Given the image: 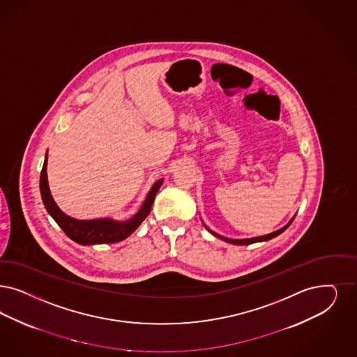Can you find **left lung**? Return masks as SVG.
I'll return each mask as SVG.
<instances>
[{"instance_id": "8db88e82", "label": "left lung", "mask_w": 357, "mask_h": 357, "mask_svg": "<svg viewBox=\"0 0 357 357\" xmlns=\"http://www.w3.org/2000/svg\"><path fill=\"white\" fill-rule=\"evenodd\" d=\"M291 222H292V220H291L290 222L286 225L284 227L279 229V230L274 231V233H270V234H267V236H262V237L250 238V239H230V238H225L222 237V236H218L217 233L211 231V230H209V229H208V230L211 231L213 236L221 238V239H224V241H226V242H230V243H234V245H250V243H255V242H262V241H268V239H271V238L277 237V236H279L280 233H283V231H284V230H286V229L290 226Z\"/></svg>"}]
</instances>
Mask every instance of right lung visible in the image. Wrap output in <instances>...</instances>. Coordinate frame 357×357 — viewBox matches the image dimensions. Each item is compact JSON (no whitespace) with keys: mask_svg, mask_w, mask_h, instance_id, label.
<instances>
[{"mask_svg":"<svg viewBox=\"0 0 357 357\" xmlns=\"http://www.w3.org/2000/svg\"><path fill=\"white\" fill-rule=\"evenodd\" d=\"M47 156L43 162L42 171H40V196L46 211L54 218V221L61 226V229L65 231L67 237L80 245H98V243H115L131 236L133 231L139 227L146 220V215L151 213L152 204L155 201V196L159 192L160 186L162 184V180H159L156 184L152 186L149 190L146 201L142 206V209L136 213V215L128 221L116 222L112 220H91V221H79L75 218L68 217L63 211H61L56 204L54 202L53 197L50 195V189L47 184Z\"/></svg>","mask_w":357,"mask_h":357,"instance_id":"obj_1","label":"right lung"}]
</instances>
